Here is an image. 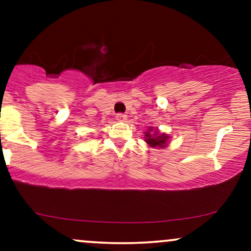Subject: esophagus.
<instances>
[{
	"label": "esophagus",
	"instance_id": "1",
	"mask_svg": "<svg viewBox=\"0 0 251 251\" xmlns=\"http://www.w3.org/2000/svg\"><path fill=\"white\" fill-rule=\"evenodd\" d=\"M116 118H117L118 122H125V120L127 119V116H126V114H123V113H118Z\"/></svg>",
	"mask_w": 251,
	"mask_h": 251
}]
</instances>
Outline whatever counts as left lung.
<instances>
[{"label": "left lung", "instance_id": "1", "mask_svg": "<svg viewBox=\"0 0 251 251\" xmlns=\"http://www.w3.org/2000/svg\"><path fill=\"white\" fill-rule=\"evenodd\" d=\"M145 142L151 148H165V146H168L169 135L159 133V131L153 129V127H149L148 131L145 132Z\"/></svg>", "mask_w": 251, "mask_h": 251}]
</instances>
